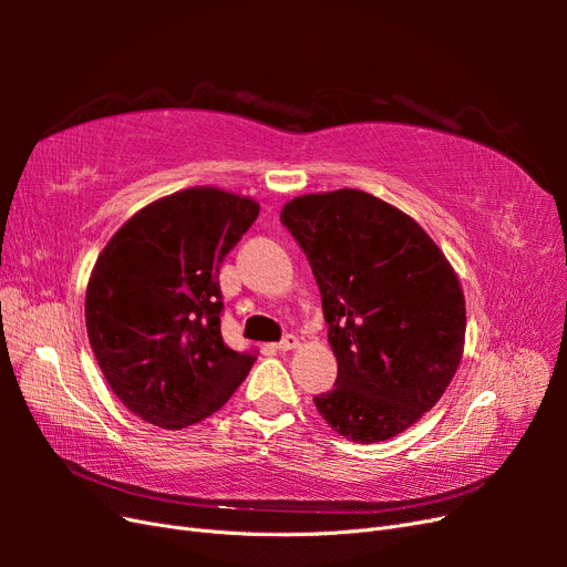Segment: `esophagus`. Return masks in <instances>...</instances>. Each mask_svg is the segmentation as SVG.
Instances as JSON below:
<instances>
[{"mask_svg": "<svg viewBox=\"0 0 567 567\" xmlns=\"http://www.w3.org/2000/svg\"><path fill=\"white\" fill-rule=\"evenodd\" d=\"M296 346H298V338L293 333H286L274 348H277L279 352H288V350H293Z\"/></svg>", "mask_w": 567, "mask_h": 567, "instance_id": "obj_1", "label": "esophagus"}]
</instances>
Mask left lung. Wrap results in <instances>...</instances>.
<instances>
[{"label":"left lung","mask_w":567,"mask_h":567,"mask_svg":"<svg viewBox=\"0 0 567 567\" xmlns=\"http://www.w3.org/2000/svg\"><path fill=\"white\" fill-rule=\"evenodd\" d=\"M281 225L310 260L338 362L317 411L354 442L406 431L461 362L466 302L447 257L409 215L357 188L293 198Z\"/></svg>","instance_id":"left-lung-1"}]
</instances>
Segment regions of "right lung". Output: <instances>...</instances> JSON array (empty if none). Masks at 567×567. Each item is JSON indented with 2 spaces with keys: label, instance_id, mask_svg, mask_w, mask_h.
I'll list each match as a JSON object with an SVG mask.
<instances>
[{
  "label": "right lung",
  "instance_id": "right-lung-1",
  "mask_svg": "<svg viewBox=\"0 0 567 567\" xmlns=\"http://www.w3.org/2000/svg\"><path fill=\"white\" fill-rule=\"evenodd\" d=\"M260 205L219 188L146 205L99 255L84 300L90 346L136 416L179 431L213 416L255 357L221 338L219 267Z\"/></svg>",
  "mask_w": 567,
  "mask_h": 567
}]
</instances>
